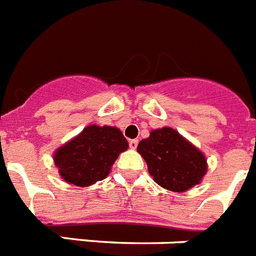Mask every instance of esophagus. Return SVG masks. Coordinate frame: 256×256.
Wrapping results in <instances>:
<instances>
[{
    "label": "esophagus",
    "mask_w": 256,
    "mask_h": 256,
    "mask_svg": "<svg viewBox=\"0 0 256 256\" xmlns=\"http://www.w3.org/2000/svg\"><path fill=\"white\" fill-rule=\"evenodd\" d=\"M138 139H132V140H128V146H130V148L135 150V148L138 147Z\"/></svg>",
    "instance_id": "obj_1"
}]
</instances>
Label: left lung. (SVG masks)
Here are the masks:
<instances>
[{
    "instance_id": "obj_1",
    "label": "left lung",
    "mask_w": 256,
    "mask_h": 256,
    "mask_svg": "<svg viewBox=\"0 0 256 256\" xmlns=\"http://www.w3.org/2000/svg\"><path fill=\"white\" fill-rule=\"evenodd\" d=\"M138 152L147 162L148 172L161 188L184 192L200 184L207 173V160L199 148L191 144L174 128L152 130L139 142Z\"/></svg>"
}]
</instances>
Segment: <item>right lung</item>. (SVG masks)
I'll use <instances>...</instances> for the list:
<instances>
[{"label":"right lung","instance_id":"right-lung-1","mask_svg":"<svg viewBox=\"0 0 256 256\" xmlns=\"http://www.w3.org/2000/svg\"><path fill=\"white\" fill-rule=\"evenodd\" d=\"M128 147V140L120 128L90 124L60 147L53 154V160L62 180L86 188L104 180L118 154Z\"/></svg>","mask_w":256,"mask_h":256}]
</instances>
